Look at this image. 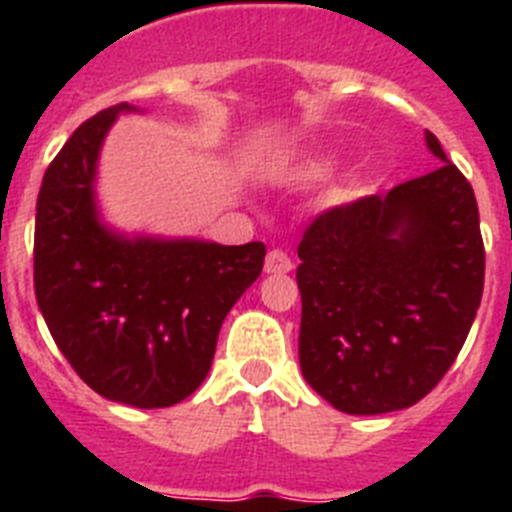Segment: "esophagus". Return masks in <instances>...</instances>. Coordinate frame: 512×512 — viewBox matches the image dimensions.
I'll return each instance as SVG.
<instances>
[{"label": "esophagus", "mask_w": 512, "mask_h": 512, "mask_svg": "<svg viewBox=\"0 0 512 512\" xmlns=\"http://www.w3.org/2000/svg\"><path fill=\"white\" fill-rule=\"evenodd\" d=\"M292 269H295V264H292V259L284 251L274 248V251L266 253V274H289Z\"/></svg>", "instance_id": "1"}]
</instances>
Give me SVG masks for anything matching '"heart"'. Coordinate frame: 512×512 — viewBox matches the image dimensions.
Wrapping results in <instances>:
<instances>
[{
    "label": "heart",
    "instance_id": "1",
    "mask_svg": "<svg viewBox=\"0 0 512 512\" xmlns=\"http://www.w3.org/2000/svg\"><path fill=\"white\" fill-rule=\"evenodd\" d=\"M300 171L307 176H320L328 171V164H325V161H310V164H302Z\"/></svg>",
    "mask_w": 512,
    "mask_h": 512
}]
</instances>
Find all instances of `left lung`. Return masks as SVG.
<instances>
[{
  "mask_svg": "<svg viewBox=\"0 0 512 512\" xmlns=\"http://www.w3.org/2000/svg\"><path fill=\"white\" fill-rule=\"evenodd\" d=\"M431 174L333 207L297 248L300 366L341 413L423 400L467 341L485 287L472 184L425 130Z\"/></svg>",
  "mask_w": 512,
  "mask_h": 512,
  "instance_id": "left-lung-1",
  "label": "left lung"
}]
</instances>
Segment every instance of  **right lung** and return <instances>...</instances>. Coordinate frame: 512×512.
Listing matches in <instances>:
<instances>
[{
	"mask_svg": "<svg viewBox=\"0 0 512 512\" xmlns=\"http://www.w3.org/2000/svg\"><path fill=\"white\" fill-rule=\"evenodd\" d=\"M122 102L66 140L40 184L35 297L53 341L97 395L169 408L212 366L230 307L259 279L266 246L128 235L99 215L97 164Z\"/></svg>",
	"mask_w": 512,
	"mask_h": 512,
	"instance_id": "right-lung-1",
	"label": "right lung"
}]
</instances>
